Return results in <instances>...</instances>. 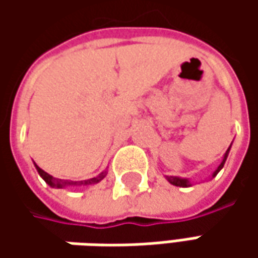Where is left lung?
<instances>
[{
  "label": "left lung",
  "instance_id": "left-lung-1",
  "mask_svg": "<svg viewBox=\"0 0 258 258\" xmlns=\"http://www.w3.org/2000/svg\"><path fill=\"white\" fill-rule=\"evenodd\" d=\"M230 149H231V145H230V148L225 151V154H224L223 156V161H221V164L217 166V169L214 171L213 175H211V179L213 178H215L217 176V173L220 172L221 169H223L224 164H225V161H227V156H228V154H230ZM165 178H166V181L169 183H172V185H175V186H182V188H188V186H191L192 185V182L188 179V178H181V176H168V175H165Z\"/></svg>",
  "mask_w": 258,
  "mask_h": 258
}]
</instances>
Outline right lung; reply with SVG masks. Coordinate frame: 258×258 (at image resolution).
<instances>
[{
    "mask_svg": "<svg viewBox=\"0 0 258 258\" xmlns=\"http://www.w3.org/2000/svg\"><path fill=\"white\" fill-rule=\"evenodd\" d=\"M35 169H37V172L40 173V176L44 179L45 183H48L51 188H79V186H90V185L100 182L104 176L107 175V171H103L102 173H99L97 176L90 178V179H85V181H70V179H58V178L51 176L50 173H47L45 171H43L38 165H35Z\"/></svg>",
    "mask_w": 258,
    "mask_h": 258,
    "instance_id": "right-lung-1",
    "label": "right lung"
}]
</instances>
